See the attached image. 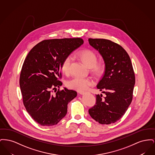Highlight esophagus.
Returning <instances> with one entry per match:
<instances>
[{"label": "esophagus", "mask_w": 155, "mask_h": 155, "mask_svg": "<svg viewBox=\"0 0 155 155\" xmlns=\"http://www.w3.org/2000/svg\"><path fill=\"white\" fill-rule=\"evenodd\" d=\"M79 93H80V94H81V95H84V94H86V92H80Z\"/></svg>", "instance_id": "esophagus-1"}]
</instances>
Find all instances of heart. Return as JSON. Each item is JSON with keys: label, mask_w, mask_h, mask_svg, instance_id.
<instances>
[{"label": "heart", "mask_w": 155, "mask_h": 155, "mask_svg": "<svg viewBox=\"0 0 155 155\" xmlns=\"http://www.w3.org/2000/svg\"><path fill=\"white\" fill-rule=\"evenodd\" d=\"M73 56L80 58L89 67H93L94 71L96 73H100L101 72L102 66L96 64L97 56L95 52L91 50H84L81 52L74 53ZM71 61V56H68L64 59L61 65V68L63 73L67 74L69 72ZM94 82L91 78L75 77L67 81L66 84L69 88L75 89L78 91H84L87 90L90 86L94 85Z\"/></svg>", "instance_id": "1"}]
</instances>
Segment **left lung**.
Wrapping results in <instances>:
<instances>
[{"instance_id": "8db88e82", "label": "left lung", "mask_w": 155, "mask_h": 155, "mask_svg": "<svg viewBox=\"0 0 155 155\" xmlns=\"http://www.w3.org/2000/svg\"><path fill=\"white\" fill-rule=\"evenodd\" d=\"M89 45L97 51L104 63V71L97 88L106 96L96 95V104L89 109L91 117L102 124L118 121L132 102L135 82L129 55L120 45L104 39H88Z\"/></svg>"}]
</instances>
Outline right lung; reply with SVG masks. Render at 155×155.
<instances>
[{"mask_svg": "<svg viewBox=\"0 0 155 155\" xmlns=\"http://www.w3.org/2000/svg\"><path fill=\"white\" fill-rule=\"evenodd\" d=\"M81 38L44 40L28 53L22 65L20 87L24 105L37 123L42 126L57 124L66 115L67 104L77 93L60 88L62 82L61 65L67 56L83 44Z\"/></svg>", "mask_w": 155, "mask_h": 155, "instance_id": "obj_1", "label": "right lung"}]
</instances>
